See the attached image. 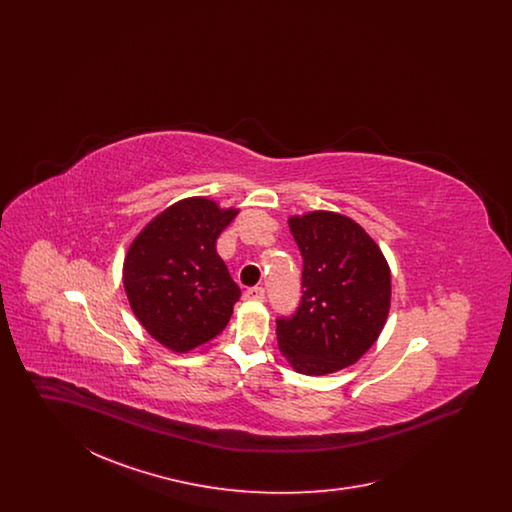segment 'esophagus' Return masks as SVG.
Returning <instances> with one entry per match:
<instances>
[{"mask_svg": "<svg viewBox=\"0 0 512 512\" xmlns=\"http://www.w3.org/2000/svg\"><path fill=\"white\" fill-rule=\"evenodd\" d=\"M245 301H265V290L263 288H249L244 292Z\"/></svg>", "mask_w": 512, "mask_h": 512, "instance_id": "34e87169", "label": "esophagus"}]
</instances>
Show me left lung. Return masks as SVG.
<instances>
[{"label":"left lung","instance_id":"obj_1","mask_svg":"<svg viewBox=\"0 0 512 512\" xmlns=\"http://www.w3.org/2000/svg\"><path fill=\"white\" fill-rule=\"evenodd\" d=\"M303 257V295L292 318L276 320L278 349L295 372L324 376L355 365L386 326L390 265L355 220L311 211L292 215Z\"/></svg>","mask_w":512,"mask_h":512}]
</instances>
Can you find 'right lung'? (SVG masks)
<instances>
[{
	"instance_id": "right-lung-1",
	"label": "right lung",
	"mask_w": 512,
	"mask_h": 512,
	"mask_svg": "<svg viewBox=\"0 0 512 512\" xmlns=\"http://www.w3.org/2000/svg\"><path fill=\"white\" fill-rule=\"evenodd\" d=\"M240 213L209 197H186L149 220L128 247L122 284L153 340L188 353L217 338L240 288L217 253L220 232Z\"/></svg>"
}]
</instances>
